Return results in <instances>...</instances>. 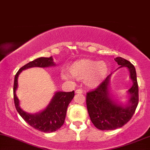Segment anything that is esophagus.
Masks as SVG:
<instances>
[{
	"label": "esophagus",
	"instance_id": "obj_1",
	"mask_svg": "<svg viewBox=\"0 0 150 150\" xmlns=\"http://www.w3.org/2000/svg\"><path fill=\"white\" fill-rule=\"evenodd\" d=\"M75 92H76V94H81V93H82V92H83V91H82V90H81V89H77V90L75 91Z\"/></svg>",
	"mask_w": 150,
	"mask_h": 150
}]
</instances>
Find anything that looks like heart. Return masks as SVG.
<instances>
[{"label": "heart", "instance_id": "b5f03b06", "mask_svg": "<svg viewBox=\"0 0 150 150\" xmlns=\"http://www.w3.org/2000/svg\"><path fill=\"white\" fill-rule=\"evenodd\" d=\"M108 65L103 61L81 60L72 64L69 68L70 75L78 80H83L90 88H95L101 83L108 73ZM69 76L62 74V78L69 79Z\"/></svg>", "mask_w": 150, "mask_h": 150}]
</instances>
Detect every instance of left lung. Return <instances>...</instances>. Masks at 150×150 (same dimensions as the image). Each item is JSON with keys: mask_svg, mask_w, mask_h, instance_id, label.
<instances>
[{"mask_svg": "<svg viewBox=\"0 0 150 150\" xmlns=\"http://www.w3.org/2000/svg\"><path fill=\"white\" fill-rule=\"evenodd\" d=\"M120 65L127 67L130 71L133 86L129 90L131 95L128 105L123 107L109 97L108 86L110 75L108 76L95 89L87 92L86 105L91 122L96 128L102 131L114 130L123 127L132 119L138 104V86L134 66L121 57L115 59Z\"/></svg>", "mask_w": 150, "mask_h": 150, "instance_id": "1", "label": "left lung"}]
</instances>
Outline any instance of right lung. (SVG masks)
<instances>
[{
	"label": "right lung",
	"instance_id": "obj_1",
	"mask_svg": "<svg viewBox=\"0 0 150 150\" xmlns=\"http://www.w3.org/2000/svg\"><path fill=\"white\" fill-rule=\"evenodd\" d=\"M52 65H55L54 62H53L52 57L50 58L42 57L28 62L20 68L14 77V88H13L14 105L18 114L33 128L44 133L55 132L63 125L66 117L67 109L69 103L74 97V91L56 92L51 103L45 110L39 113L31 115L26 113L20 108L18 106V99L16 95V90L17 88L18 76L22 71V70L33 67H46Z\"/></svg>",
	"mask_w": 150,
	"mask_h": 150
}]
</instances>
